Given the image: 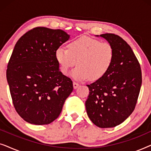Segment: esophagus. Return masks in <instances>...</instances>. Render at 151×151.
I'll list each match as a JSON object with an SVG mask.
<instances>
[{"label": "esophagus", "instance_id": "esophagus-1", "mask_svg": "<svg viewBox=\"0 0 151 151\" xmlns=\"http://www.w3.org/2000/svg\"><path fill=\"white\" fill-rule=\"evenodd\" d=\"M73 88H74V89H76V88H77L78 87V86H80V84H78V83H77V82H73Z\"/></svg>", "mask_w": 151, "mask_h": 151}]
</instances>
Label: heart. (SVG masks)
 Masks as SVG:
<instances>
[{
  "label": "heart",
  "instance_id": "b5f03b06",
  "mask_svg": "<svg viewBox=\"0 0 151 151\" xmlns=\"http://www.w3.org/2000/svg\"><path fill=\"white\" fill-rule=\"evenodd\" d=\"M55 58L64 75H67L77 60L78 66L72 70L71 77L80 81L89 78L97 80L106 75L111 68L114 49L110 43L82 36L72 40L68 49L62 47L56 49Z\"/></svg>",
  "mask_w": 151,
  "mask_h": 151
}]
</instances>
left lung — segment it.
<instances>
[{
    "instance_id": "1",
    "label": "left lung",
    "mask_w": 151,
    "mask_h": 151,
    "mask_svg": "<svg viewBox=\"0 0 151 151\" xmlns=\"http://www.w3.org/2000/svg\"><path fill=\"white\" fill-rule=\"evenodd\" d=\"M114 49V60L106 75L87 84L89 95L86 110L92 122L100 128L120 124L135 109L142 85V71L131 47L113 34L100 36Z\"/></svg>"
}]
</instances>
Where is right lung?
Masks as SVG:
<instances>
[{
    "instance_id": "1",
    "label": "right lung",
    "mask_w": 151,
    "mask_h": 151,
    "mask_svg": "<svg viewBox=\"0 0 151 151\" xmlns=\"http://www.w3.org/2000/svg\"><path fill=\"white\" fill-rule=\"evenodd\" d=\"M69 38L61 29L39 27L15 45L6 76L14 108L27 122H52L73 91L71 80L61 73L55 58L56 49Z\"/></svg>"
}]
</instances>
